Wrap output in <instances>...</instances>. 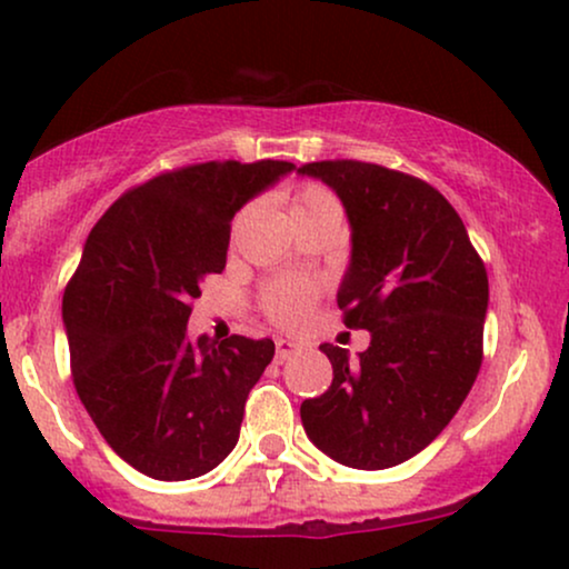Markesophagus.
Instances as JSON below:
<instances>
[{
    "mask_svg": "<svg viewBox=\"0 0 569 569\" xmlns=\"http://www.w3.org/2000/svg\"><path fill=\"white\" fill-rule=\"evenodd\" d=\"M297 351H301V347L297 341H291V338H276V359L278 362H286V359H291Z\"/></svg>",
    "mask_w": 569,
    "mask_h": 569,
    "instance_id": "1",
    "label": "esophagus"
}]
</instances>
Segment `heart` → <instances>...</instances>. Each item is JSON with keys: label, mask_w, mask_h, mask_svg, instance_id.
<instances>
[{"label": "heart", "mask_w": 569, "mask_h": 569, "mask_svg": "<svg viewBox=\"0 0 569 569\" xmlns=\"http://www.w3.org/2000/svg\"><path fill=\"white\" fill-rule=\"evenodd\" d=\"M328 199H333V197H330V191L322 189V186H315V183L301 186V189L291 197V214L309 210V207H315V204H322V201H328ZM312 297H315V291L309 289V286L278 283V286H272V289L268 291V297H264V309H268V315L272 320L283 322V326H291V322H297L301 315L307 312L309 305H312Z\"/></svg>", "instance_id": "b5f03b06"}]
</instances>
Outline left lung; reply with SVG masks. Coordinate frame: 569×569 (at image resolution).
<instances>
[{"label":"left lung","mask_w":569,"mask_h":569,"mask_svg":"<svg viewBox=\"0 0 569 569\" xmlns=\"http://www.w3.org/2000/svg\"><path fill=\"white\" fill-rule=\"evenodd\" d=\"M299 172L330 186L347 210L351 260L338 307L347 328L370 330L357 359L322 343L333 383L301 401V426L336 462L386 470L420 455L476 383L486 264L455 207L420 178L357 160Z\"/></svg>","instance_id":"left-lung-1"}]
</instances>
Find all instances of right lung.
Segmentation results:
<instances>
[{
    "mask_svg": "<svg viewBox=\"0 0 569 569\" xmlns=\"http://www.w3.org/2000/svg\"><path fill=\"white\" fill-rule=\"evenodd\" d=\"M291 162L178 168L123 193L91 228L62 297L73 383L114 455L154 480H189L239 441L270 338H189L201 280L226 268L233 214Z\"/></svg>",
    "mask_w": 569,
    "mask_h": 569,
    "instance_id": "right-lung-1",
    "label": "right lung"
}]
</instances>
